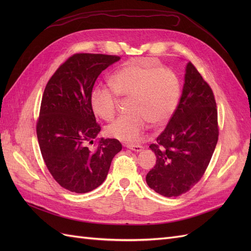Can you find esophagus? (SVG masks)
I'll return each instance as SVG.
<instances>
[{"label": "esophagus", "mask_w": 251, "mask_h": 251, "mask_svg": "<svg viewBox=\"0 0 251 251\" xmlns=\"http://www.w3.org/2000/svg\"><path fill=\"white\" fill-rule=\"evenodd\" d=\"M127 149H130L132 151H142L143 147L140 146V144H126V146Z\"/></svg>", "instance_id": "obj_1"}]
</instances>
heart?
I'll list each match as a JSON object with an SVG mask.
<instances>
[{
  "label": "heart",
  "instance_id": "heart-1",
  "mask_svg": "<svg viewBox=\"0 0 251 251\" xmlns=\"http://www.w3.org/2000/svg\"><path fill=\"white\" fill-rule=\"evenodd\" d=\"M110 87L98 83L90 95V105L97 117L111 120L118 107V96L130 97L127 110L110 124L105 133L126 142L138 141L149 121L154 126L168 123L176 111L181 87L172 70L150 63L147 58L127 60L109 78Z\"/></svg>",
  "mask_w": 251,
  "mask_h": 251
}]
</instances>
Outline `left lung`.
<instances>
[{
  "label": "left lung",
  "mask_w": 251,
  "mask_h": 251,
  "mask_svg": "<svg viewBox=\"0 0 251 251\" xmlns=\"http://www.w3.org/2000/svg\"><path fill=\"white\" fill-rule=\"evenodd\" d=\"M178 107L156 143L150 148L156 164L148 185L159 195L178 197L198 183L216 149L219 126L214 93L196 67L186 65Z\"/></svg>",
  "instance_id": "obj_1"
}]
</instances>
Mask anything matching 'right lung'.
Instances as JSON below:
<instances>
[{"label":"right lung","mask_w":251,"mask_h":251,"mask_svg":"<svg viewBox=\"0 0 251 251\" xmlns=\"http://www.w3.org/2000/svg\"><path fill=\"white\" fill-rule=\"evenodd\" d=\"M120 59L116 55L76 53L58 67L45 88L36 135L43 159L57 183L72 193L85 194L107 177L114 156L123 149L117 139L93 144L100 126L90 105L100 74Z\"/></svg>","instance_id":"1"}]
</instances>
